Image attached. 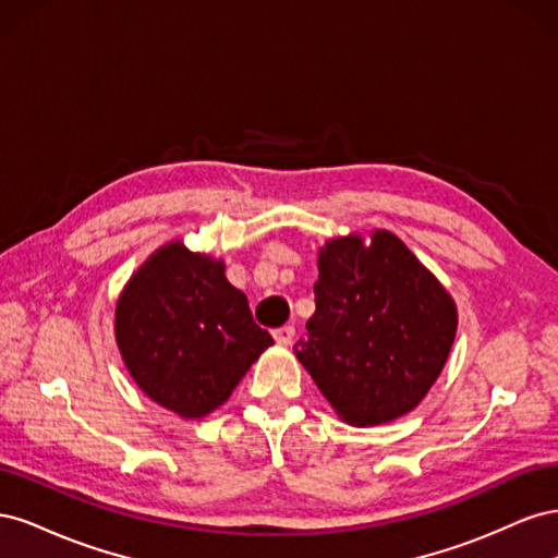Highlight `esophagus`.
<instances>
[{
    "label": "esophagus",
    "instance_id": "esophagus-1",
    "mask_svg": "<svg viewBox=\"0 0 558 558\" xmlns=\"http://www.w3.org/2000/svg\"><path fill=\"white\" fill-rule=\"evenodd\" d=\"M293 337H295V328L293 326H281V328L275 330V340L281 347H289L293 342Z\"/></svg>",
    "mask_w": 558,
    "mask_h": 558
}]
</instances>
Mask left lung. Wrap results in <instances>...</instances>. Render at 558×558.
Listing matches in <instances>:
<instances>
[{"label": "left lung", "mask_w": 558, "mask_h": 558, "mask_svg": "<svg viewBox=\"0 0 558 558\" xmlns=\"http://www.w3.org/2000/svg\"><path fill=\"white\" fill-rule=\"evenodd\" d=\"M316 312L293 347L351 426L412 412L447 363L459 314L445 286L393 232L330 240L318 251Z\"/></svg>", "instance_id": "obj_1"}]
</instances>
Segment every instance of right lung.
<instances>
[{
  "label": "right lung",
  "mask_w": 558,
  "mask_h": 558,
  "mask_svg": "<svg viewBox=\"0 0 558 558\" xmlns=\"http://www.w3.org/2000/svg\"><path fill=\"white\" fill-rule=\"evenodd\" d=\"M113 330L132 379L183 418L221 408L275 344L253 320L246 295L226 279V263L181 242L160 246L130 277Z\"/></svg>",
  "instance_id": "1"
}]
</instances>
